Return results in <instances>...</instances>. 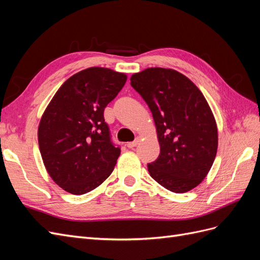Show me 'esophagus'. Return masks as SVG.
<instances>
[{
	"mask_svg": "<svg viewBox=\"0 0 260 260\" xmlns=\"http://www.w3.org/2000/svg\"><path fill=\"white\" fill-rule=\"evenodd\" d=\"M140 142H141V139H140V138H137L135 141H133V142H129V143L127 144V146H128L129 148H133V147H136L137 145H139Z\"/></svg>",
	"mask_w": 260,
	"mask_h": 260,
	"instance_id": "1",
	"label": "esophagus"
}]
</instances>
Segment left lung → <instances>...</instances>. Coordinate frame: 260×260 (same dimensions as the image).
<instances>
[{"label": "left lung", "instance_id": "8db88e82", "mask_svg": "<svg viewBox=\"0 0 260 260\" xmlns=\"http://www.w3.org/2000/svg\"><path fill=\"white\" fill-rule=\"evenodd\" d=\"M130 81L151 109L160 146L158 158L147 165L149 175L171 192L191 191L208 175L218 148L217 123L205 96L170 68H146Z\"/></svg>", "mask_w": 260, "mask_h": 260}]
</instances>
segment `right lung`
<instances>
[{
    "instance_id": "right-lung-1",
    "label": "right lung",
    "mask_w": 260,
    "mask_h": 260,
    "mask_svg": "<svg viewBox=\"0 0 260 260\" xmlns=\"http://www.w3.org/2000/svg\"><path fill=\"white\" fill-rule=\"evenodd\" d=\"M127 75L90 67L60 85L41 117L38 142L46 171L62 190L82 195L111 176L120 155L109 137L104 109Z\"/></svg>"
}]
</instances>
